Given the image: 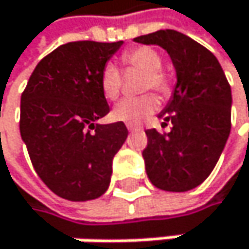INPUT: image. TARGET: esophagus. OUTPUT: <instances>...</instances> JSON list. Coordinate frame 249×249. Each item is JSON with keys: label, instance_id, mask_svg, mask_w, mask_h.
Wrapping results in <instances>:
<instances>
[{"label": "esophagus", "instance_id": "esophagus-1", "mask_svg": "<svg viewBox=\"0 0 249 249\" xmlns=\"http://www.w3.org/2000/svg\"><path fill=\"white\" fill-rule=\"evenodd\" d=\"M127 128H128V131H140V130H142V128L137 127V125H127Z\"/></svg>", "mask_w": 249, "mask_h": 249}]
</instances>
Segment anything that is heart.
<instances>
[{
	"instance_id": "heart-1",
	"label": "heart",
	"mask_w": 249,
	"mask_h": 249,
	"mask_svg": "<svg viewBox=\"0 0 249 249\" xmlns=\"http://www.w3.org/2000/svg\"><path fill=\"white\" fill-rule=\"evenodd\" d=\"M121 62L127 70H140L145 73L142 79V91L154 89L161 97H167L172 92V82L169 76L161 70L162 59L160 53L149 46H139L125 51L121 55ZM100 88L103 95L113 101L119 97L122 88V76L119 69L109 62L101 69ZM160 107V101L155 94H145L140 97L124 98L113 109L112 116L128 125H139L146 118L154 115Z\"/></svg>"
}]
</instances>
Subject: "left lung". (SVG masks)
I'll list each match as a JSON object with an SVG mask.
<instances>
[{"label":"left lung","instance_id":"8db88e82","mask_svg":"<svg viewBox=\"0 0 249 249\" xmlns=\"http://www.w3.org/2000/svg\"><path fill=\"white\" fill-rule=\"evenodd\" d=\"M166 49L176 69L173 97L158 118L170 133L146 130L142 155L151 182L164 191L196 188L211 175L231 128V89L215 55L188 36L160 30L136 37Z\"/></svg>","mask_w":249,"mask_h":249}]
</instances>
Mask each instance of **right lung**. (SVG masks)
I'll list each match as a JSON object with an SVG mask.
<instances>
[{
  "label": "right lung",
  "instance_id": "right-lung-1",
  "mask_svg": "<svg viewBox=\"0 0 249 249\" xmlns=\"http://www.w3.org/2000/svg\"><path fill=\"white\" fill-rule=\"evenodd\" d=\"M122 41H71L46 55L20 97L19 128L31 162L56 196L85 202L107 190L112 161L128 136L110 110L100 73Z\"/></svg>",
  "mask_w": 249,
  "mask_h": 249
}]
</instances>
